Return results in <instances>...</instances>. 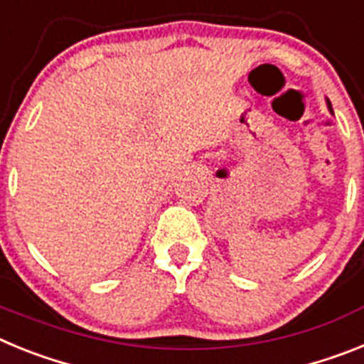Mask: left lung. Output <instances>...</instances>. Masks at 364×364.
Wrapping results in <instances>:
<instances>
[{"label": "left lung", "mask_w": 364, "mask_h": 364, "mask_svg": "<svg viewBox=\"0 0 364 364\" xmlns=\"http://www.w3.org/2000/svg\"><path fill=\"white\" fill-rule=\"evenodd\" d=\"M328 109H330V112L333 113V109H331V104H330V102H328Z\"/></svg>", "instance_id": "left-lung-1"}]
</instances>
